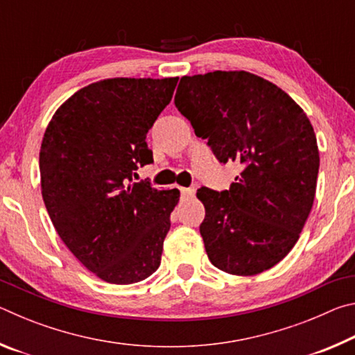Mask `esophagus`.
Returning <instances> with one entry per match:
<instances>
[{
	"label": "esophagus",
	"instance_id": "1",
	"mask_svg": "<svg viewBox=\"0 0 355 355\" xmlns=\"http://www.w3.org/2000/svg\"><path fill=\"white\" fill-rule=\"evenodd\" d=\"M180 192H182L183 199H191V197H194L196 189L194 188H180Z\"/></svg>",
	"mask_w": 355,
	"mask_h": 355
}]
</instances>
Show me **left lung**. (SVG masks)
Wrapping results in <instances>:
<instances>
[{
    "label": "left lung",
    "mask_w": 355,
    "mask_h": 355,
    "mask_svg": "<svg viewBox=\"0 0 355 355\" xmlns=\"http://www.w3.org/2000/svg\"><path fill=\"white\" fill-rule=\"evenodd\" d=\"M175 106L220 163L243 166L228 191H197L209 261L232 275L268 271L290 254L313 207L320 150L307 114L244 70L183 76Z\"/></svg>",
    "instance_id": "left-lung-1"
}]
</instances>
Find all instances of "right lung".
<instances>
[{
  "label": "right lung",
  "instance_id": "obj_1",
  "mask_svg": "<svg viewBox=\"0 0 355 355\" xmlns=\"http://www.w3.org/2000/svg\"><path fill=\"white\" fill-rule=\"evenodd\" d=\"M178 78H107L58 107L42 139L40 188L58 235L84 268L116 285L158 269L178 189L131 183L153 161L146 137Z\"/></svg>",
  "mask_w": 355,
  "mask_h": 355
}]
</instances>
